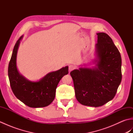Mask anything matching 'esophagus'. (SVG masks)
<instances>
[{
  "label": "esophagus",
  "mask_w": 133,
  "mask_h": 133,
  "mask_svg": "<svg viewBox=\"0 0 133 133\" xmlns=\"http://www.w3.org/2000/svg\"><path fill=\"white\" fill-rule=\"evenodd\" d=\"M75 69V66H74V65H70V66H69V70L70 71H72V70H74Z\"/></svg>",
  "instance_id": "1"
}]
</instances>
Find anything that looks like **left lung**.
Instances as JSON below:
<instances>
[{
    "label": "left lung",
    "instance_id": "obj_1",
    "mask_svg": "<svg viewBox=\"0 0 133 133\" xmlns=\"http://www.w3.org/2000/svg\"><path fill=\"white\" fill-rule=\"evenodd\" d=\"M97 35V67L70 72L77 99L83 105L92 107L103 106L112 100L122 80L119 50L107 34L99 32Z\"/></svg>",
    "mask_w": 133,
    "mask_h": 133
}]
</instances>
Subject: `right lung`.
<instances>
[{"label":"right lung","instance_id":"1","mask_svg":"<svg viewBox=\"0 0 133 133\" xmlns=\"http://www.w3.org/2000/svg\"><path fill=\"white\" fill-rule=\"evenodd\" d=\"M21 36L14 46L8 64V75L11 88L15 97L30 107L49 106L55 97L56 89L59 81L69 73L68 66L50 72L38 82H31L19 74L16 68V54Z\"/></svg>","mask_w":133,"mask_h":133}]
</instances>
